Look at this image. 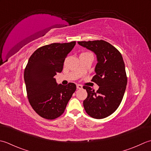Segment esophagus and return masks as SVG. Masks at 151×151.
<instances>
[{
	"mask_svg": "<svg viewBox=\"0 0 151 151\" xmlns=\"http://www.w3.org/2000/svg\"><path fill=\"white\" fill-rule=\"evenodd\" d=\"M82 85H79V84H78L77 85V88H78V89H81V88H82Z\"/></svg>",
	"mask_w": 151,
	"mask_h": 151,
	"instance_id": "esophagus-1",
	"label": "esophagus"
}]
</instances>
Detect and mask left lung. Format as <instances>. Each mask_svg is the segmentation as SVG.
I'll return each mask as SVG.
<instances>
[{"instance_id": "obj_1", "label": "left lung", "mask_w": 151, "mask_h": 151, "mask_svg": "<svg viewBox=\"0 0 151 151\" xmlns=\"http://www.w3.org/2000/svg\"><path fill=\"white\" fill-rule=\"evenodd\" d=\"M78 44L96 55L98 63L91 81L99 86L97 91L83 86L87 97L83 101L86 113L101 119L114 113L121 104L127 85V76L121 53L102 40L78 42Z\"/></svg>"}]
</instances>
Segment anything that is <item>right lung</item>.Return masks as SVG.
<instances>
[{
	"label": "right lung",
	"mask_w": 151,
	"mask_h": 151,
	"mask_svg": "<svg viewBox=\"0 0 151 151\" xmlns=\"http://www.w3.org/2000/svg\"><path fill=\"white\" fill-rule=\"evenodd\" d=\"M76 44L53 43L34 52L24 72L27 98L35 112L42 118L55 119L63 114L76 90V85H57L54 76L62 72L64 62Z\"/></svg>",
	"instance_id": "right-lung-1"
}]
</instances>
